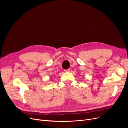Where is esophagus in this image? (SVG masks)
Listing matches in <instances>:
<instances>
[{
	"label": "esophagus",
	"mask_w": 128,
	"mask_h": 128,
	"mask_svg": "<svg viewBox=\"0 0 128 128\" xmlns=\"http://www.w3.org/2000/svg\"><path fill=\"white\" fill-rule=\"evenodd\" d=\"M64 72H69L70 71V69H65V70H64Z\"/></svg>",
	"instance_id": "1"
}]
</instances>
